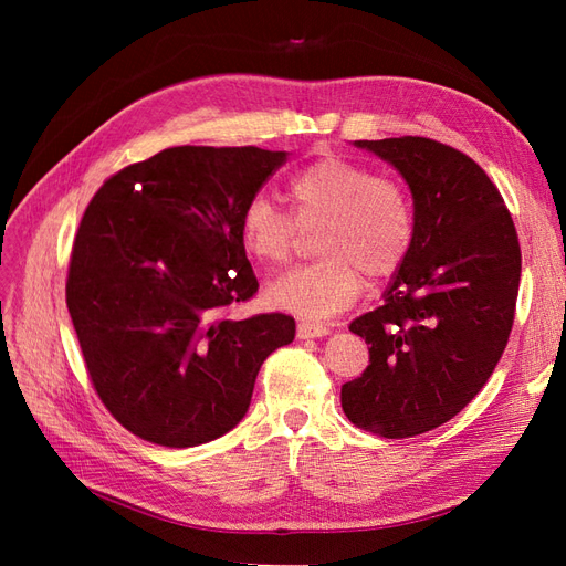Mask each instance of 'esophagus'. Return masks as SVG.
I'll list each match as a JSON object with an SVG mask.
<instances>
[{
    "instance_id": "34e87169",
    "label": "esophagus",
    "mask_w": 566,
    "mask_h": 566,
    "mask_svg": "<svg viewBox=\"0 0 566 566\" xmlns=\"http://www.w3.org/2000/svg\"><path fill=\"white\" fill-rule=\"evenodd\" d=\"M328 333H331V328H325V325H318V323H306V321H300V323H297V337H300V339L325 337Z\"/></svg>"
}]
</instances>
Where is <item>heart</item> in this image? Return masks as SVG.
I'll list each match as a JSON object with an SVG mask.
<instances>
[{
  "label": "heart",
  "instance_id": "obj_1",
  "mask_svg": "<svg viewBox=\"0 0 566 566\" xmlns=\"http://www.w3.org/2000/svg\"><path fill=\"white\" fill-rule=\"evenodd\" d=\"M297 221H323L321 260L290 269L266 285V300L306 318L347 310L370 279L399 271L413 245L416 214L406 186L342 156H323L290 179ZM295 219L269 196H252L241 214L243 245L262 264H281L293 252Z\"/></svg>",
  "mask_w": 566,
  "mask_h": 566
}]
</instances>
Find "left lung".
<instances>
[{"label": "left lung", "instance_id": "obj_1", "mask_svg": "<svg viewBox=\"0 0 566 566\" xmlns=\"http://www.w3.org/2000/svg\"><path fill=\"white\" fill-rule=\"evenodd\" d=\"M354 146L403 177L416 233L382 304L349 325L370 345V366L342 385V410L366 432L416 437L458 416L501 361L520 241L499 188L465 153L422 136Z\"/></svg>", "mask_w": 566, "mask_h": 566}]
</instances>
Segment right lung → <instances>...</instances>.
<instances>
[{
    "label": "right lung",
    "instance_id": "add662e5",
    "mask_svg": "<svg viewBox=\"0 0 566 566\" xmlns=\"http://www.w3.org/2000/svg\"><path fill=\"white\" fill-rule=\"evenodd\" d=\"M285 160L256 146L165 148L92 198L65 302L94 389L132 434L169 449L227 434L264 358L295 339L285 314L221 318L260 287L241 214Z\"/></svg>",
    "mask_w": 566,
    "mask_h": 566
}]
</instances>
